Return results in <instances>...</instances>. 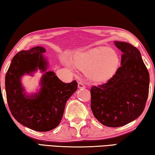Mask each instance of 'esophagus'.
Instances as JSON below:
<instances>
[{"label":"esophagus","instance_id":"1","mask_svg":"<svg viewBox=\"0 0 155 155\" xmlns=\"http://www.w3.org/2000/svg\"><path fill=\"white\" fill-rule=\"evenodd\" d=\"M78 87L79 89H83V88H85V85L82 82H78Z\"/></svg>","mask_w":155,"mask_h":155}]
</instances>
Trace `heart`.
<instances>
[{"label":"heart","mask_w":155,"mask_h":155,"mask_svg":"<svg viewBox=\"0 0 155 155\" xmlns=\"http://www.w3.org/2000/svg\"><path fill=\"white\" fill-rule=\"evenodd\" d=\"M119 56L114 49L104 46L96 47L84 52H78L72 57V64L81 70L90 81L104 82L117 71Z\"/></svg>","instance_id":"b5f03b06"}]
</instances>
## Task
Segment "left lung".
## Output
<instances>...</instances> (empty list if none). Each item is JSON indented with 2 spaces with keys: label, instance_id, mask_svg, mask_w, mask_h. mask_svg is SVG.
Returning a JSON list of instances; mask_svg holds the SVG:
<instances>
[{
  "label": "left lung",
  "instance_id": "1",
  "mask_svg": "<svg viewBox=\"0 0 155 155\" xmlns=\"http://www.w3.org/2000/svg\"><path fill=\"white\" fill-rule=\"evenodd\" d=\"M121 51V65L107 83L90 90L94 117L109 127H122L142 114L148 97L149 73L139 50L132 44L115 41Z\"/></svg>",
  "mask_w": 155,
  "mask_h": 155
}]
</instances>
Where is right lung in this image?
I'll return each instance as SVG.
<instances>
[{
  "mask_svg": "<svg viewBox=\"0 0 155 155\" xmlns=\"http://www.w3.org/2000/svg\"><path fill=\"white\" fill-rule=\"evenodd\" d=\"M45 48L36 46L29 51H21L12 60L5 76V90L9 109L21 124L36 131L45 132L59 124L65 103L77 90L76 81L65 83L54 72H45L41 80V90L38 94L27 96L20 78L40 69L45 72L47 62L42 54Z\"/></svg>",
  "mask_w": 155,
  "mask_h": 155,
  "instance_id": "obj_1",
  "label": "right lung"
}]
</instances>
